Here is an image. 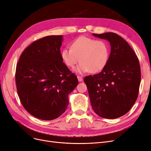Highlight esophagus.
<instances>
[{
	"label": "esophagus",
	"instance_id": "1",
	"mask_svg": "<svg viewBox=\"0 0 151 151\" xmlns=\"http://www.w3.org/2000/svg\"><path fill=\"white\" fill-rule=\"evenodd\" d=\"M77 79H78L79 82H81V81H83V77H82L81 76H77Z\"/></svg>",
	"mask_w": 151,
	"mask_h": 151
}]
</instances>
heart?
Here are the masks:
<instances>
[{"label": "heart", "mask_w": 151, "mask_h": 151, "mask_svg": "<svg viewBox=\"0 0 151 151\" xmlns=\"http://www.w3.org/2000/svg\"><path fill=\"white\" fill-rule=\"evenodd\" d=\"M109 54V47L104 41L82 36L73 41L70 49L65 48L62 50L61 57L70 68L79 61L80 64L74 70L78 74H84L101 71L108 62Z\"/></svg>", "instance_id": "b5f03b06"}]
</instances>
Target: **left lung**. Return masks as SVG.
I'll return each mask as SVG.
<instances>
[{
    "mask_svg": "<svg viewBox=\"0 0 151 151\" xmlns=\"http://www.w3.org/2000/svg\"><path fill=\"white\" fill-rule=\"evenodd\" d=\"M108 40L111 53L106 66L93 76H86L90 101L98 115L115 119L129 111L138 97L141 72L138 58L121 36L114 33H93Z\"/></svg>",
    "mask_w": 151,
    "mask_h": 151,
    "instance_id": "left-lung-1",
    "label": "left lung"
}]
</instances>
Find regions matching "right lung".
Instances as JSON below:
<instances>
[{
  "label": "right lung",
  "mask_w": 151,
  "mask_h": 151,
  "mask_svg": "<svg viewBox=\"0 0 151 151\" xmlns=\"http://www.w3.org/2000/svg\"><path fill=\"white\" fill-rule=\"evenodd\" d=\"M62 35L47 36L32 43L21 55L16 70L17 93L26 110L52 120L64 113L68 94L78 84L61 57Z\"/></svg>",
  "instance_id": "1"
}]
</instances>
